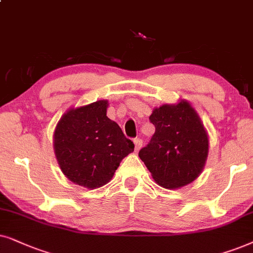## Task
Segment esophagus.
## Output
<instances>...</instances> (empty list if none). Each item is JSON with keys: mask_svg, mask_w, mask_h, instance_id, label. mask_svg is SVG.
<instances>
[{"mask_svg": "<svg viewBox=\"0 0 253 253\" xmlns=\"http://www.w3.org/2000/svg\"><path fill=\"white\" fill-rule=\"evenodd\" d=\"M134 144H135V151H139L140 148L142 147V140L136 137V139H134Z\"/></svg>", "mask_w": 253, "mask_h": 253, "instance_id": "34e87169", "label": "esophagus"}]
</instances>
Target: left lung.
Instances as JSON below:
<instances>
[{
    "mask_svg": "<svg viewBox=\"0 0 253 253\" xmlns=\"http://www.w3.org/2000/svg\"><path fill=\"white\" fill-rule=\"evenodd\" d=\"M155 133L139 156L154 180L166 188L190 184L201 173L208 155V136L186 100L162 105L149 117Z\"/></svg>",
    "mask_w": 253,
    "mask_h": 253,
    "instance_id": "1",
    "label": "left lung"
}]
</instances>
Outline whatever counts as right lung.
I'll return each mask as SVG.
<instances>
[{"instance_id":"1","label":"right lung","mask_w":253,"mask_h":253,"mask_svg":"<svg viewBox=\"0 0 253 253\" xmlns=\"http://www.w3.org/2000/svg\"><path fill=\"white\" fill-rule=\"evenodd\" d=\"M107 100L72 109L54 132V151L65 176L86 188L109 183L121 160L134 150L119 125L106 117Z\"/></svg>"}]
</instances>
